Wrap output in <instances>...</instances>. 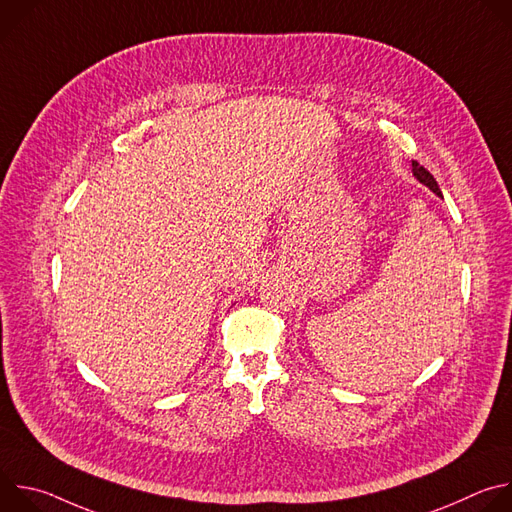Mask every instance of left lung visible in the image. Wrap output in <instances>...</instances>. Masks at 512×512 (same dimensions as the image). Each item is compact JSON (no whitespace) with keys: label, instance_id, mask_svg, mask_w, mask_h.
<instances>
[{"label":"left lung","instance_id":"obj_1","mask_svg":"<svg viewBox=\"0 0 512 512\" xmlns=\"http://www.w3.org/2000/svg\"><path fill=\"white\" fill-rule=\"evenodd\" d=\"M413 176L421 182V184H425L431 192H435L437 196H442V190H440V186H437V182H435V178L423 168V166H419L417 162H413Z\"/></svg>","mask_w":512,"mask_h":512}]
</instances>
